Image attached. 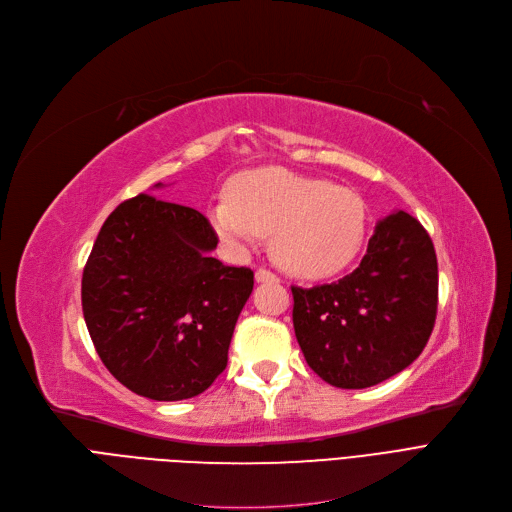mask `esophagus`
I'll use <instances>...</instances> for the list:
<instances>
[{
	"label": "esophagus",
	"instance_id": "34e87169",
	"mask_svg": "<svg viewBox=\"0 0 512 512\" xmlns=\"http://www.w3.org/2000/svg\"><path fill=\"white\" fill-rule=\"evenodd\" d=\"M255 280L259 284H267V282H278V276L272 274L270 270H265V267H259V270L255 272Z\"/></svg>",
	"mask_w": 512,
	"mask_h": 512
}]
</instances>
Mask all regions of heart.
<instances>
[{
    "label": "heart",
    "instance_id": "b5f03b06",
    "mask_svg": "<svg viewBox=\"0 0 512 512\" xmlns=\"http://www.w3.org/2000/svg\"><path fill=\"white\" fill-rule=\"evenodd\" d=\"M209 222L230 253L245 255L261 234H272V255L288 274L324 280L359 253L365 205L326 180L261 168L242 174L230 195L209 205Z\"/></svg>",
    "mask_w": 512,
    "mask_h": 512
}]
</instances>
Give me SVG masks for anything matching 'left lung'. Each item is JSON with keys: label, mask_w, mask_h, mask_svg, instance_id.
I'll use <instances>...</instances> for the list:
<instances>
[{"label": "left lung", "mask_w": 512, "mask_h": 512, "mask_svg": "<svg viewBox=\"0 0 512 512\" xmlns=\"http://www.w3.org/2000/svg\"><path fill=\"white\" fill-rule=\"evenodd\" d=\"M292 324L307 365L344 390L380 384L425 348L438 309V261L405 211L378 220L359 267L338 282L292 286Z\"/></svg>", "instance_id": "obj_1"}]
</instances>
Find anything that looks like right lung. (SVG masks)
Masks as SVG:
<instances>
[{"label":"right lung","instance_id":"right-lung-1","mask_svg":"<svg viewBox=\"0 0 512 512\" xmlns=\"http://www.w3.org/2000/svg\"><path fill=\"white\" fill-rule=\"evenodd\" d=\"M215 247L205 215L151 195L120 203L101 226L83 315L103 365L134 394L193 398L226 369L253 272L211 257Z\"/></svg>","mask_w":512,"mask_h":512}]
</instances>
